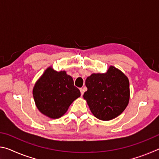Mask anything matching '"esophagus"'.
Masks as SVG:
<instances>
[{
    "mask_svg": "<svg viewBox=\"0 0 159 159\" xmlns=\"http://www.w3.org/2000/svg\"><path fill=\"white\" fill-rule=\"evenodd\" d=\"M80 94H81V96H83V93H84V90H83V88H80Z\"/></svg>",
    "mask_w": 159,
    "mask_h": 159,
    "instance_id": "esophagus-1",
    "label": "esophagus"
}]
</instances>
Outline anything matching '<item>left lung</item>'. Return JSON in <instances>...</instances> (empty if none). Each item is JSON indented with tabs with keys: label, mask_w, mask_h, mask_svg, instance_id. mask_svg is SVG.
<instances>
[{
	"label": "left lung",
	"mask_w": 159,
	"mask_h": 159,
	"mask_svg": "<svg viewBox=\"0 0 159 159\" xmlns=\"http://www.w3.org/2000/svg\"><path fill=\"white\" fill-rule=\"evenodd\" d=\"M83 95L91 112L102 120L116 118L124 111L130 99L128 77L111 66L105 74H93L85 80Z\"/></svg>",
	"instance_id": "obj_1"
}]
</instances>
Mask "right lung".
Instances as JSON below:
<instances>
[{
	"mask_svg": "<svg viewBox=\"0 0 159 159\" xmlns=\"http://www.w3.org/2000/svg\"><path fill=\"white\" fill-rule=\"evenodd\" d=\"M33 96L38 109L50 118H58L80 96L72 77L65 71H57L48 67L35 83Z\"/></svg>",
	"mask_w": 159,
	"mask_h": 159,
	"instance_id": "right-lung-1",
	"label": "right lung"
}]
</instances>
